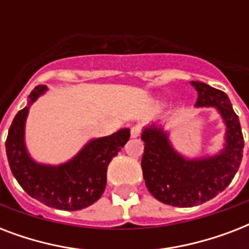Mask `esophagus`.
<instances>
[{"label": "esophagus", "mask_w": 249, "mask_h": 249, "mask_svg": "<svg viewBox=\"0 0 249 249\" xmlns=\"http://www.w3.org/2000/svg\"><path fill=\"white\" fill-rule=\"evenodd\" d=\"M141 133H142V128H141L140 125H134V126L130 129V134H132V138H137V137H140Z\"/></svg>", "instance_id": "1"}]
</instances>
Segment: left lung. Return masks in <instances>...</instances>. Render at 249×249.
Here are the masks:
<instances>
[{
  "label": "left lung",
  "instance_id": "obj_1",
  "mask_svg": "<svg viewBox=\"0 0 249 249\" xmlns=\"http://www.w3.org/2000/svg\"><path fill=\"white\" fill-rule=\"evenodd\" d=\"M197 91L195 106H212L226 124V148L214 158L186 160L170 147L165 133L146 128L142 133L144 151L142 172L146 187L152 196L173 207H195L224 191L239 169L244 140L239 117L234 112L228 95L200 81H191Z\"/></svg>",
  "mask_w": 249,
  "mask_h": 249
}]
</instances>
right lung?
Here are the masks:
<instances>
[{"instance_id": "obj_1", "label": "right lung", "mask_w": 249, "mask_h": 249, "mask_svg": "<svg viewBox=\"0 0 249 249\" xmlns=\"http://www.w3.org/2000/svg\"><path fill=\"white\" fill-rule=\"evenodd\" d=\"M46 86H36L29 103ZM28 107L17 113L6 138V155L18 183L29 196L60 211L86 208L102 196L107 182V166L129 141L130 130L121 129L112 136L93 140L71 161L59 166L36 164L24 147V123Z\"/></svg>"}]
</instances>
